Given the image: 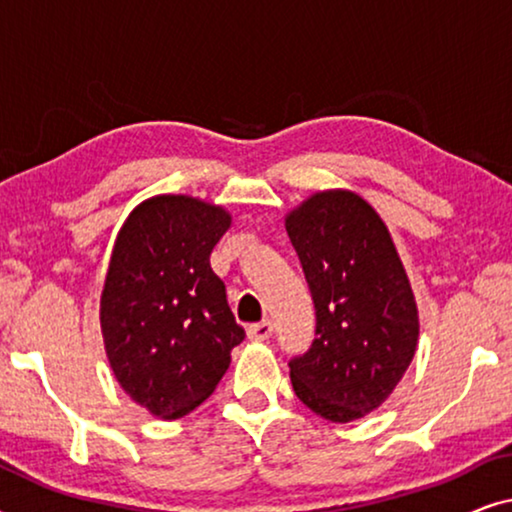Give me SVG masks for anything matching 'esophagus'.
Instances as JSON below:
<instances>
[{"label":"esophagus","instance_id":"1","mask_svg":"<svg viewBox=\"0 0 512 512\" xmlns=\"http://www.w3.org/2000/svg\"><path fill=\"white\" fill-rule=\"evenodd\" d=\"M272 333H275V326H272V321H270V319H263L261 324L249 326V331H247L249 338H251V340H256V342H263V340L272 338Z\"/></svg>","mask_w":512,"mask_h":512}]
</instances>
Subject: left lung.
<instances>
[{"instance_id": "obj_1", "label": "left lung", "mask_w": 512, "mask_h": 512, "mask_svg": "<svg viewBox=\"0 0 512 512\" xmlns=\"http://www.w3.org/2000/svg\"><path fill=\"white\" fill-rule=\"evenodd\" d=\"M284 223L317 310L310 349L289 363L293 391L328 422H354L387 401L417 352L415 293L361 195L319 191Z\"/></svg>"}]
</instances>
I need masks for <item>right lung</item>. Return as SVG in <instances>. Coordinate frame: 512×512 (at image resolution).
<instances>
[{
    "label": "right lung",
    "instance_id": "obj_1",
    "mask_svg": "<svg viewBox=\"0 0 512 512\" xmlns=\"http://www.w3.org/2000/svg\"><path fill=\"white\" fill-rule=\"evenodd\" d=\"M233 223L191 195H153L118 230L100 326L118 384L153 417L179 419L207 401L244 328L209 256Z\"/></svg>",
    "mask_w": 512,
    "mask_h": 512
}]
</instances>
